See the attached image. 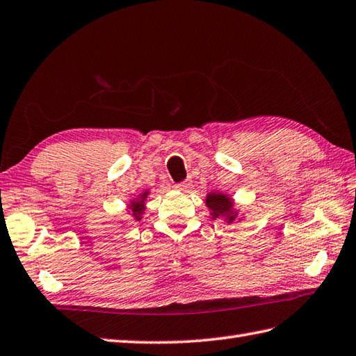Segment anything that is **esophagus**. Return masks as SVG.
Returning a JSON list of instances; mask_svg holds the SVG:
<instances>
[{
  "label": "esophagus",
  "instance_id": "34e87169",
  "mask_svg": "<svg viewBox=\"0 0 356 356\" xmlns=\"http://www.w3.org/2000/svg\"><path fill=\"white\" fill-rule=\"evenodd\" d=\"M191 186H192V179H186V181H181V183L175 184V187L178 188V191H183V192L188 191V188H191Z\"/></svg>",
  "mask_w": 356,
  "mask_h": 356
}]
</instances>
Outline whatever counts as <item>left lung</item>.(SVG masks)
Returning <instances> with one entry per match:
<instances>
[{
    "mask_svg": "<svg viewBox=\"0 0 356 356\" xmlns=\"http://www.w3.org/2000/svg\"><path fill=\"white\" fill-rule=\"evenodd\" d=\"M205 202H207V207L211 210L213 218L224 216L228 219V222H233L236 218V213L233 211V204L227 195L210 193Z\"/></svg>",
    "mask_w": 356,
    "mask_h": 356,
    "instance_id": "obj_1",
    "label": "left lung"
}]
</instances>
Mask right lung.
<instances>
[{
	"label": "right lung",
	"instance_id": "add662e5",
	"mask_svg": "<svg viewBox=\"0 0 356 356\" xmlns=\"http://www.w3.org/2000/svg\"><path fill=\"white\" fill-rule=\"evenodd\" d=\"M146 195H147V192H145L143 195H141V201H134L132 205L129 207V209L132 210L134 218H136L137 220L141 219V213H143V210H145V207H143V200L146 198Z\"/></svg>",
	"mask_w": 356,
	"mask_h": 356
}]
</instances>
